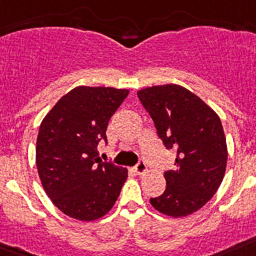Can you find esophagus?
I'll return each mask as SVG.
<instances>
[{"instance_id":"obj_1","label":"esophagus","mask_w":256,"mask_h":256,"mask_svg":"<svg viewBox=\"0 0 256 256\" xmlns=\"http://www.w3.org/2000/svg\"><path fill=\"white\" fill-rule=\"evenodd\" d=\"M134 170H135V172H136L138 175H142V174H144V172H146V171H148V168H146V162L140 161L136 166H135Z\"/></svg>"}]
</instances>
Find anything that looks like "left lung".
Wrapping results in <instances>:
<instances>
[{"label": "left lung", "mask_w": 256, "mask_h": 256, "mask_svg": "<svg viewBox=\"0 0 256 256\" xmlns=\"http://www.w3.org/2000/svg\"><path fill=\"white\" fill-rule=\"evenodd\" d=\"M168 150H176L175 170L166 171V190L150 198L171 218L190 215L216 193L226 174V135L219 116L192 91L175 84L138 91Z\"/></svg>", "instance_id": "left-lung-1"}]
</instances>
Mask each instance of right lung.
I'll return each instance as SVG.
<instances>
[{"mask_svg":"<svg viewBox=\"0 0 256 256\" xmlns=\"http://www.w3.org/2000/svg\"><path fill=\"white\" fill-rule=\"evenodd\" d=\"M128 95L126 88L77 86L42 120L36 146L41 184L52 204L73 219L104 216L128 179V168L102 162L96 150Z\"/></svg>","mask_w":256,"mask_h":256,"instance_id":"right-lung-1","label":"right lung"}]
</instances>
